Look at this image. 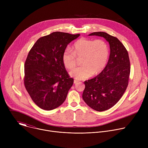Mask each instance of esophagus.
Instances as JSON below:
<instances>
[{
    "instance_id": "obj_1",
    "label": "esophagus",
    "mask_w": 148,
    "mask_h": 148,
    "mask_svg": "<svg viewBox=\"0 0 148 148\" xmlns=\"http://www.w3.org/2000/svg\"><path fill=\"white\" fill-rule=\"evenodd\" d=\"M78 82V81H77V79H74V84H77Z\"/></svg>"
}]
</instances>
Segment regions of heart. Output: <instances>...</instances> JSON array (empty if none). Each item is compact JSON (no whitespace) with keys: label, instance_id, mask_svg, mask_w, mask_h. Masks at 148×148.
Here are the masks:
<instances>
[{"label":"heart","instance_id":"b5f03b06","mask_svg":"<svg viewBox=\"0 0 148 148\" xmlns=\"http://www.w3.org/2000/svg\"><path fill=\"white\" fill-rule=\"evenodd\" d=\"M76 57H82V66L72 70L70 75L78 80L87 79L104 70L109 57V47L102 39L81 38L74 42L71 49L67 47L63 51V65L68 70L73 69L77 64Z\"/></svg>","mask_w":148,"mask_h":148}]
</instances>
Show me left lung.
<instances>
[{"label":"left lung","instance_id":"8db88e82","mask_svg":"<svg viewBox=\"0 0 148 148\" xmlns=\"http://www.w3.org/2000/svg\"><path fill=\"white\" fill-rule=\"evenodd\" d=\"M89 36L103 37L110 44V55L104 70L92 79L84 81L82 98L97 111L109 110L122 97L128 85L131 71L128 51L115 37L105 32H94Z\"/></svg>","mask_w":148,"mask_h":148}]
</instances>
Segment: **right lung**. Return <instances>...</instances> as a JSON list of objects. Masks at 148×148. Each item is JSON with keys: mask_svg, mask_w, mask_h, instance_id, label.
I'll list each match as a JSON object with an SVG mask.
<instances>
[{"mask_svg": "<svg viewBox=\"0 0 148 148\" xmlns=\"http://www.w3.org/2000/svg\"><path fill=\"white\" fill-rule=\"evenodd\" d=\"M80 34L56 32L38 38L25 64L24 84L33 102L50 111L64 102L74 82L62 62V54Z\"/></svg>", "mask_w": 148, "mask_h": 148, "instance_id": "right-lung-1", "label": "right lung"}]
</instances>
